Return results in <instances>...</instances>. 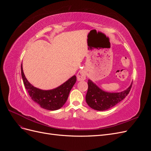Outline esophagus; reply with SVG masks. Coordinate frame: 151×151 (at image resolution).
I'll list each match as a JSON object with an SVG mask.
<instances>
[{
  "label": "esophagus",
  "instance_id": "esophagus-1",
  "mask_svg": "<svg viewBox=\"0 0 151 151\" xmlns=\"http://www.w3.org/2000/svg\"><path fill=\"white\" fill-rule=\"evenodd\" d=\"M86 72L84 70H81L77 73V80L79 81H84L86 79Z\"/></svg>",
  "mask_w": 151,
  "mask_h": 151
}]
</instances>
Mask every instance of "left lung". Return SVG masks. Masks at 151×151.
Segmentation results:
<instances>
[{
    "label": "left lung",
    "mask_w": 151,
    "mask_h": 151,
    "mask_svg": "<svg viewBox=\"0 0 151 151\" xmlns=\"http://www.w3.org/2000/svg\"><path fill=\"white\" fill-rule=\"evenodd\" d=\"M88 89L86 96V101L89 106L98 111H104L110 108L120 102L129 94L132 84L127 90L121 93H109L104 92L88 80Z\"/></svg>",
    "instance_id": "obj_1"
}]
</instances>
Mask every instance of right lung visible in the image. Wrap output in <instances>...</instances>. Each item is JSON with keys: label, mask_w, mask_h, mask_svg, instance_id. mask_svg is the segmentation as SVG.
Listing matches in <instances>:
<instances>
[{"label": "right lung", "mask_w": 151, "mask_h": 151, "mask_svg": "<svg viewBox=\"0 0 151 151\" xmlns=\"http://www.w3.org/2000/svg\"><path fill=\"white\" fill-rule=\"evenodd\" d=\"M21 76L25 88L31 99L40 106L48 110H56L63 106L68 94L76 82V76H72L65 83L58 88L49 91L41 90L32 86L26 79L21 64Z\"/></svg>", "instance_id": "obj_1"}]
</instances>
